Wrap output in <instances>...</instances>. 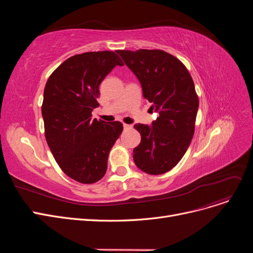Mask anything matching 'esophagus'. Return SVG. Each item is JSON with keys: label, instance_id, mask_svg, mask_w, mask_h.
Instances as JSON below:
<instances>
[{"label": "esophagus", "instance_id": "esophagus-1", "mask_svg": "<svg viewBox=\"0 0 253 253\" xmlns=\"http://www.w3.org/2000/svg\"><path fill=\"white\" fill-rule=\"evenodd\" d=\"M124 127L125 128H131L132 126H129V125H126V124H124Z\"/></svg>", "mask_w": 253, "mask_h": 253}]
</instances>
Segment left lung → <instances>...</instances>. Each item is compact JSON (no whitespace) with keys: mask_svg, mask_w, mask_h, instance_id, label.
<instances>
[{"mask_svg":"<svg viewBox=\"0 0 253 253\" xmlns=\"http://www.w3.org/2000/svg\"><path fill=\"white\" fill-rule=\"evenodd\" d=\"M141 83L143 97L159 114L152 126L135 125L141 141L133 151L135 165L151 175L179 163L195 129L198 97L192 77L180 60L162 49L117 50Z\"/></svg>","mask_w":253,"mask_h":253,"instance_id":"left-lung-1","label":"left lung"}]
</instances>
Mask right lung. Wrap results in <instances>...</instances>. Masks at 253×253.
Masks as SVG:
<instances>
[{
    "mask_svg": "<svg viewBox=\"0 0 253 253\" xmlns=\"http://www.w3.org/2000/svg\"><path fill=\"white\" fill-rule=\"evenodd\" d=\"M116 65L115 51L75 55L60 64L44 88V134L57 164L68 177L81 183L100 180L108 169L109 153L124 126L91 118L99 86Z\"/></svg>",
    "mask_w": 253,
    "mask_h": 253,
    "instance_id": "right-lung-1",
    "label": "right lung"
}]
</instances>
